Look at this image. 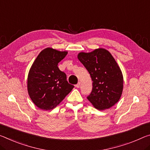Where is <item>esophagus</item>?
<instances>
[{
	"label": "esophagus",
	"mask_w": 150,
	"mask_h": 150,
	"mask_svg": "<svg viewBox=\"0 0 150 150\" xmlns=\"http://www.w3.org/2000/svg\"><path fill=\"white\" fill-rule=\"evenodd\" d=\"M80 85H81V83L80 82H78V83L75 85L76 86V87H77V88H79V87H80Z\"/></svg>",
	"instance_id": "obj_1"
}]
</instances>
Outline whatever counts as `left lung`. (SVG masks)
I'll return each instance as SVG.
<instances>
[{"label": "left lung", "instance_id": "obj_1", "mask_svg": "<svg viewBox=\"0 0 150 150\" xmlns=\"http://www.w3.org/2000/svg\"><path fill=\"white\" fill-rule=\"evenodd\" d=\"M77 58L89 71L93 89L87 99L99 110H105L117 103L122 96L123 77L122 70L109 51L96 49L80 52Z\"/></svg>", "mask_w": 150, "mask_h": 150}]
</instances>
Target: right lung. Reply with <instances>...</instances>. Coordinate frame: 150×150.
<instances>
[{"label":"right lung","instance_id":"right-lung-1","mask_svg":"<svg viewBox=\"0 0 150 150\" xmlns=\"http://www.w3.org/2000/svg\"><path fill=\"white\" fill-rule=\"evenodd\" d=\"M67 53L47 47L40 52L30 67L27 77L28 93L39 109L51 110L56 108L74 87L69 83L65 73L57 66Z\"/></svg>","mask_w":150,"mask_h":150}]
</instances>
